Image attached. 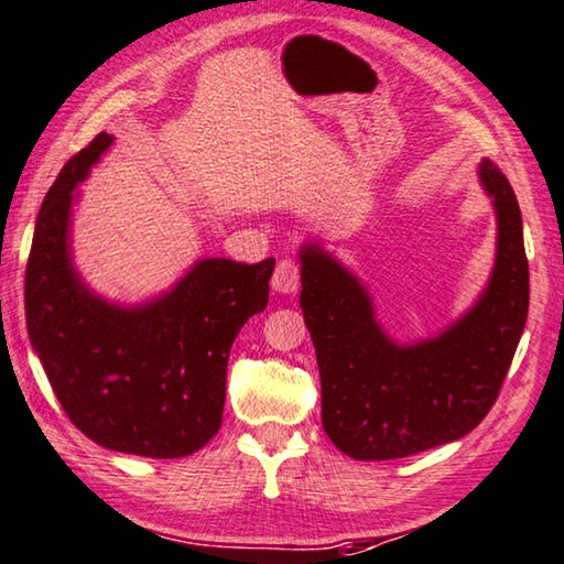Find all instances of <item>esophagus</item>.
I'll use <instances>...</instances> for the list:
<instances>
[{
    "instance_id": "obj_1",
    "label": "esophagus",
    "mask_w": 564,
    "mask_h": 564,
    "mask_svg": "<svg viewBox=\"0 0 564 564\" xmlns=\"http://www.w3.org/2000/svg\"><path fill=\"white\" fill-rule=\"evenodd\" d=\"M272 290L280 294H294L300 290V264L294 260H282L278 262L272 274Z\"/></svg>"
}]
</instances>
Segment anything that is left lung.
<instances>
[{
    "label": "left lung",
    "mask_w": 564,
    "mask_h": 564,
    "mask_svg": "<svg viewBox=\"0 0 564 564\" xmlns=\"http://www.w3.org/2000/svg\"><path fill=\"white\" fill-rule=\"evenodd\" d=\"M496 210V260L486 290L437 336L398 344L370 292L318 242H304L300 306L316 348L322 424L360 462L402 459L462 440L494 408L528 318L523 220L496 164H479Z\"/></svg>",
    "instance_id": "obj_1"
}]
</instances>
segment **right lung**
<instances>
[{
    "mask_svg": "<svg viewBox=\"0 0 564 564\" xmlns=\"http://www.w3.org/2000/svg\"><path fill=\"white\" fill-rule=\"evenodd\" d=\"M100 132L68 159L41 204L24 304L31 346L68 420L105 449L178 459L220 430L230 346L268 306L274 260H196L172 290L122 306L95 294L73 264L78 184L110 150Z\"/></svg>",
    "mask_w": 564,
    "mask_h": 564,
    "instance_id": "1",
    "label": "right lung"
}]
</instances>
